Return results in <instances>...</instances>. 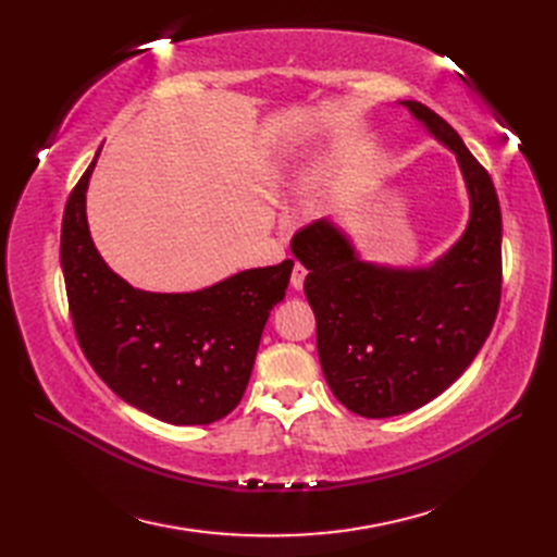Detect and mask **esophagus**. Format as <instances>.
Segmentation results:
<instances>
[{"label": "esophagus", "instance_id": "34e87169", "mask_svg": "<svg viewBox=\"0 0 557 557\" xmlns=\"http://www.w3.org/2000/svg\"><path fill=\"white\" fill-rule=\"evenodd\" d=\"M305 278H307V269H305V264H295L293 267V276H290V283H293V288L295 290H301V285H305Z\"/></svg>", "mask_w": 557, "mask_h": 557}]
</instances>
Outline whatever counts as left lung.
Returning a JSON list of instances; mask_svg holds the SVG:
<instances>
[{"label": "left lung", "mask_w": 557, "mask_h": 557, "mask_svg": "<svg viewBox=\"0 0 557 557\" xmlns=\"http://www.w3.org/2000/svg\"><path fill=\"white\" fill-rule=\"evenodd\" d=\"M401 104L458 158L469 193L460 242L416 269L364 262L330 221L301 227L290 244L309 269L305 293L325 381L364 418L409 413L458 381L491 334L502 295V211L491 174L442 115L411 99Z\"/></svg>", "instance_id": "obj_1"}]
</instances>
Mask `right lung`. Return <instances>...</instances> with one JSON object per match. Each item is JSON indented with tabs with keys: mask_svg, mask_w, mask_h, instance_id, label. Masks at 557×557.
<instances>
[{
	"mask_svg": "<svg viewBox=\"0 0 557 557\" xmlns=\"http://www.w3.org/2000/svg\"><path fill=\"white\" fill-rule=\"evenodd\" d=\"M99 150L62 218L60 262L81 350L139 411L172 425L215 423L244 397L269 311L285 297L295 262L246 269L197 293L132 288L88 230L86 193Z\"/></svg>",
	"mask_w": 557,
	"mask_h": 557,
	"instance_id": "right-lung-1",
	"label": "right lung"
}]
</instances>
